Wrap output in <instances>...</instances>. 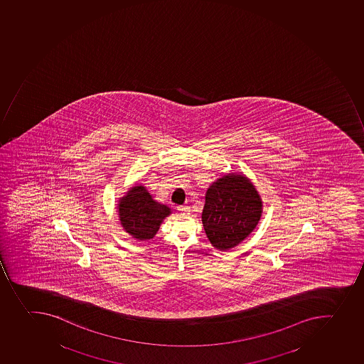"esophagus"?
<instances>
[{
    "mask_svg": "<svg viewBox=\"0 0 364 364\" xmlns=\"http://www.w3.org/2000/svg\"><path fill=\"white\" fill-rule=\"evenodd\" d=\"M177 210H178L181 213H191V208L187 207V205H180V207H177Z\"/></svg>",
    "mask_w": 364,
    "mask_h": 364,
    "instance_id": "obj_1",
    "label": "esophagus"
}]
</instances>
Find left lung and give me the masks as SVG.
Instances as JSON below:
<instances>
[{"mask_svg": "<svg viewBox=\"0 0 364 364\" xmlns=\"http://www.w3.org/2000/svg\"><path fill=\"white\" fill-rule=\"evenodd\" d=\"M262 202L247 177L228 173L210 186L205 195L202 223L213 247L228 251L252 232Z\"/></svg>", "mask_w": 364, "mask_h": 364, "instance_id": "left-lung-1", "label": "left lung"}]
</instances>
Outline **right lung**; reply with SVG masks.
I'll return each mask as SVG.
<instances>
[{"instance_id":"right-lung-1","label":"right lung","mask_w":364,"mask_h":364,"mask_svg":"<svg viewBox=\"0 0 364 364\" xmlns=\"http://www.w3.org/2000/svg\"><path fill=\"white\" fill-rule=\"evenodd\" d=\"M119 218L126 232L135 240H151L171 211L157 203L146 188L136 186L119 200Z\"/></svg>"}]
</instances>
